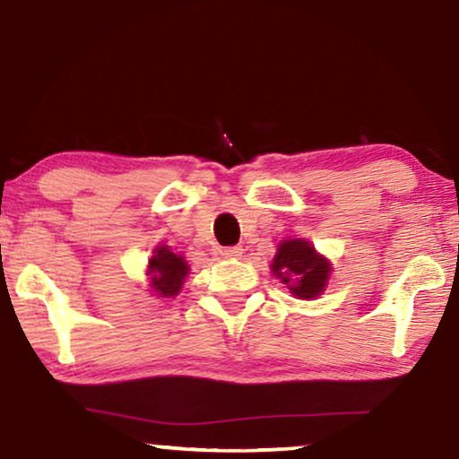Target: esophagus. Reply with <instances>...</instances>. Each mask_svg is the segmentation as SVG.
<instances>
[{
    "label": "esophagus",
    "mask_w": 459,
    "mask_h": 459,
    "mask_svg": "<svg viewBox=\"0 0 459 459\" xmlns=\"http://www.w3.org/2000/svg\"><path fill=\"white\" fill-rule=\"evenodd\" d=\"M223 256H228V259H240L242 256V248L240 247H225L221 250Z\"/></svg>",
    "instance_id": "1"
}]
</instances>
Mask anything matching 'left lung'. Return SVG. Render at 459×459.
Instances as JSON below:
<instances>
[{
  "instance_id": "left-lung-1",
  "label": "left lung",
  "mask_w": 459,
  "mask_h": 459,
  "mask_svg": "<svg viewBox=\"0 0 459 459\" xmlns=\"http://www.w3.org/2000/svg\"><path fill=\"white\" fill-rule=\"evenodd\" d=\"M272 272L297 299H316L330 280V261L303 238L281 240L272 261Z\"/></svg>"
}]
</instances>
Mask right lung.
I'll return each mask as SVG.
<instances>
[{
	"instance_id": "add662e5",
	"label": "right lung",
	"mask_w": 459,
	"mask_h": 459,
	"mask_svg": "<svg viewBox=\"0 0 459 459\" xmlns=\"http://www.w3.org/2000/svg\"><path fill=\"white\" fill-rule=\"evenodd\" d=\"M190 265L181 255H175L171 248L160 244L154 248L152 259L148 261V275H150V288L156 292V297H178L181 286Z\"/></svg>"
}]
</instances>
